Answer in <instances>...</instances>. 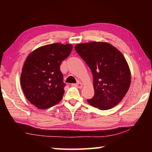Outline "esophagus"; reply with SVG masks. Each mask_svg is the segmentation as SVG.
<instances>
[{
  "instance_id": "34e87169",
  "label": "esophagus",
  "mask_w": 152,
  "mask_h": 152,
  "mask_svg": "<svg viewBox=\"0 0 152 152\" xmlns=\"http://www.w3.org/2000/svg\"><path fill=\"white\" fill-rule=\"evenodd\" d=\"M73 86H76V87H78V88H82V84L80 82H78L76 84H74Z\"/></svg>"
}]
</instances>
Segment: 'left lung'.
Masks as SVG:
<instances>
[{"instance_id":"8db88e82","label":"left lung","mask_w":152,"mask_h":152,"mask_svg":"<svg viewBox=\"0 0 152 152\" xmlns=\"http://www.w3.org/2000/svg\"><path fill=\"white\" fill-rule=\"evenodd\" d=\"M75 50L93 76L94 95L87 101L101 110L114 107L125 96L131 84L130 70L124 56L104 42L77 44Z\"/></svg>"}]
</instances>
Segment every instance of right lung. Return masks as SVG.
<instances>
[{"instance_id": "obj_1", "label": "right lung", "mask_w": 152, "mask_h": 152, "mask_svg": "<svg viewBox=\"0 0 152 152\" xmlns=\"http://www.w3.org/2000/svg\"><path fill=\"white\" fill-rule=\"evenodd\" d=\"M72 50L70 44L53 43L37 48L27 58L20 85L27 99L38 109H48L62 99L66 84L60 65Z\"/></svg>"}]
</instances>
